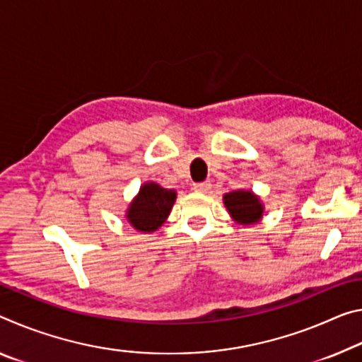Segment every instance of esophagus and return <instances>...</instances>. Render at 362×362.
I'll list each match as a JSON object with an SVG mask.
<instances>
[{"label": "esophagus", "mask_w": 362, "mask_h": 362, "mask_svg": "<svg viewBox=\"0 0 362 362\" xmlns=\"http://www.w3.org/2000/svg\"><path fill=\"white\" fill-rule=\"evenodd\" d=\"M193 190L194 192H199V193H206L211 190V183L209 182H198V183H193Z\"/></svg>", "instance_id": "34e87169"}]
</instances>
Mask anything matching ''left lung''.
Segmentation results:
<instances>
[{"instance_id": "left-lung-1", "label": "left lung", "mask_w": 362, "mask_h": 362, "mask_svg": "<svg viewBox=\"0 0 362 362\" xmlns=\"http://www.w3.org/2000/svg\"><path fill=\"white\" fill-rule=\"evenodd\" d=\"M228 212L240 223H253L261 219L262 204L251 192H232L223 197Z\"/></svg>"}]
</instances>
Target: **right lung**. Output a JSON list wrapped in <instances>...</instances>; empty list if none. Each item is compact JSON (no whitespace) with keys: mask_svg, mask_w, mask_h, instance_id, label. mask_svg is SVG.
<instances>
[{"mask_svg":"<svg viewBox=\"0 0 362 362\" xmlns=\"http://www.w3.org/2000/svg\"><path fill=\"white\" fill-rule=\"evenodd\" d=\"M175 202V192L160 188L158 183H145L139 197L130 204L127 219L136 230L154 232L168 219Z\"/></svg>","mask_w":362,"mask_h":362,"instance_id":"obj_1","label":"right lung"}]
</instances>
